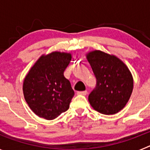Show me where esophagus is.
Listing matches in <instances>:
<instances>
[{
  "label": "esophagus",
  "mask_w": 150,
  "mask_h": 150,
  "mask_svg": "<svg viewBox=\"0 0 150 150\" xmlns=\"http://www.w3.org/2000/svg\"><path fill=\"white\" fill-rule=\"evenodd\" d=\"M77 95H87V91H77L76 92Z\"/></svg>",
  "instance_id": "34e87169"
}]
</instances>
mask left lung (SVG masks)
Masks as SVG:
<instances>
[{
  "mask_svg": "<svg viewBox=\"0 0 150 150\" xmlns=\"http://www.w3.org/2000/svg\"><path fill=\"white\" fill-rule=\"evenodd\" d=\"M87 59L96 78V86L88 95L90 104L100 113L115 114L125 106L132 95V74L117 57L104 52H91Z\"/></svg>",
  "mask_w": 150,
  "mask_h": 150,
  "instance_id": "1",
  "label": "left lung"
}]
</instances>
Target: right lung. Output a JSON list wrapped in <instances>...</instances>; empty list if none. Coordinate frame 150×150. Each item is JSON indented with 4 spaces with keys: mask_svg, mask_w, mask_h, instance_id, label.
Here are the masks:
<instances>
[{
    "mask_svg": "<svg viewBox=\"0 0 150 150\" xmlns=\"http://www.w3.org/2000/svg\"><path fill=\"white\" fill-rule=\"evenodd\" d=\"M70 53L54 52L42 56L25 78L23 93L37 116L52 120L67 110L74 91L64 72L70 64Z\"/></svg>",
    "mask_w": 150,
    "mask_h": 150,
    "instance_id": "obj_1",
    "label": "right lung"
}]
</instances>
